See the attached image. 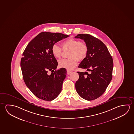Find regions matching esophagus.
I'll list each match as a JSON object with an SVG mask.
<instances>
[{"mask_svg": "<svg viewBox=\"0 0 134 134\" xmlns=\"http://www.w3.org/2000/svg\"><path fill=\"white\" fill-rule=\"evenodd\" d=\"M72 71H70V70H68V71H67V74H68V75L70 74H71V73H72Z\"/></svg>", "mask_w": 134, "mask_h": 134, "instance_id": "esophagus-1", "label": "esophagus"}]
</instances>
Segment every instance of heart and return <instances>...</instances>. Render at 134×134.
Listing matches in <instances>:
<instances>
[{
	"instance_id": "b5f03b06",
	"label": "heart",
	"mask_w": 134,
	"mask_h": 134,
	"mask_svg": "<svg viewBox=\"0 0 134 134\" xmlns=\"http://www.w3.org/2000/svg\"><path fill=\"white\" fill-rule=\"evenodd\" d=\"M62 48L64 51L70 49L68 53V59H63L58 61L60 68L71 70L77 66V60L82 61L86 58L88 52V46L86 43L80 42L79 40L70 38L61 43ZM51 52L53 56L57 58H61L63 50L56 44L51 47Z\"/></svg>"
}]
</instances>
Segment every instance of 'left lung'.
<instances>
[{
    "instance_id": "8db88e82",
    "label": "left lung",
    "mask_w": 134,
    "mask_h": 134,
    "mask_svg": "<svg viewBox=\"0 0 134 134\" xmlns=\"http://www.w3.org/2000/svg\"><path fill=\"white\" fill-rule=\"evenodd\" d=\"M75 38L83 40L88 48L87 57L79 68L90 71L77 72L79 79L75 87L83 99L92 100L103 94L111 81L113 60L107 47L98 38L88 34H79Z\"/></svg>"
}]
</instances>
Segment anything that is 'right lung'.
Here are the masks:
<instances>
[{
	"label": "right lung",
	"mask_w": 134,
	"mask_h": 134,
	"mask_svg": "<svg viewBox=\"0 0 134 134\" xmlns=\"http://www.w3.org/2000/svg\"><path fill=\"white\" fill-rule=\"evenodd\" d=\"M69 35L43 32L29 43L23 53L20 66L25 84L35 96L45 101L55 99L62 89L66 69L57 70V60L51 52L53 45ZM51 71L50 75L47 74Z\"/></svg>",
	"instance_id": "obj_1"
}]
</instances>
